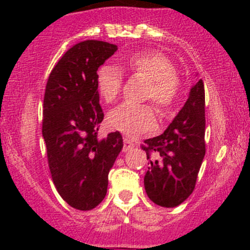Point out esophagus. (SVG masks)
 <instances>
[{
    "mask_svg": "<svg viewBox=\"0 0 250 250\" xmlns=\"http://www.w3.org/2000/svg\"><path fill=\"white\" fill-rule=\"evenodd\" d=\"M123 141H125V145H123V151H125V152H127V151L132 150V148L134 147V143H133L129 137L123 138Z\"/></svg>",
    "mask_w": 250,
    "mask_h": 250,
    "instance_id": "esophagus-1",
    "label": "esophagus"
}]
</instances>
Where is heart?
Here are the masks:
<instances>
[{"mask_svg":"<svg viewBox=\"0 0 250 250\" xmlns=\"http://www.w3.org/2000/svg\"><path fill=\"white\" fill-rule=\"evenodd\" d=\"M117 67L122 71L148 80L144 99L153 102L162 118L172 116L183 83L173 62L165 54L156 50L135 52L121 60ZM118 69L110 65H103L95 76L98 93L107 104L116 102L122 90L123 77ZM107 122L113 129L128 135H137L155 128V111L150 104L123 103L110 111Z\"/></svg>","mask_w":250,"mask_h":250,"instance_id":"heart-1","label":"heart"}]
</instances>
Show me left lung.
I'll return each mask as SVG.
<instances>
[{"instance_id":"1","label":"left lung","mask_w":250,"mask_h":250,"mask_svg":"<svg viewBox=\"0 0 250 250\" xmlns=\"http://www.w3.org/2000/svg\"><path fill=\"white\" fill-rule=\"evenodd\" d=\"M204 103V84L200 80L165 133L141 144L150 161L144 176L145 191L157 206L173 208L195 190L206 155Z\"/></svg>"}]
</instances>
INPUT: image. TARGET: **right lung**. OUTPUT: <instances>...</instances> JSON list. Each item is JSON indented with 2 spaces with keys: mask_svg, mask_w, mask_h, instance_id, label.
I'll list each match as a JSON object with an SVG mask.
<instances>
[{
  "mask_svg": "<svg viewBox=\"0 0 250 250\" xmlns=\"http://www.w3.org/2000/svg\"><path fill=\"white\" fill-rule=\"evenodd\" d=\"M117 46L98 40L75 44L48 77L42 135L58 193L72 208L90 210L105 198L109 172L123 147L120 132L98 138L104 112L97 90L98 67Z\"/></svg>",
  "mask_w": 250,
  "mask_h": 250,
  "instance_id": "right-lung-1",
  "label": "right lung"
}]
</instances>
